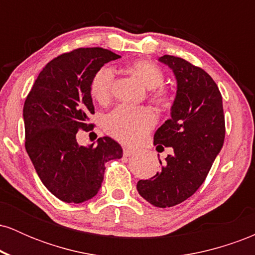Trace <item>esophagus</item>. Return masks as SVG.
Instances as JSON below:
<instances>
[{
  "mask_svg": "<svg viewBox=\"0 0 255 255\" xmlns=\"http://www.w3.org/2000/svg\"><path fill=\"white\" fill-rule=\"evenodd\" d=\"M134 151L129 147H124V156L125 157H129L130 154H133Z\"/></svg>",
  "mask_w": 255,
  "mask_h": 255,
  "instance_id": "esophagus-1",
  "label": "esophagus"
}]
</instances>
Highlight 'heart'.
<instances>
[{
	"label": "heart",
	"mask_w": 255,
	"mask_h": 255,
	"mask_svg": "<svg viewBox=\"0 0 255 255\" xmlns=\"http://www.w3.org/2000/svg\"><path fill=\"white\" fill-rule=\"evenodd\" d=\"M129 71L140 79L147 89L150 98L157 105L170 104L172 95L162 86L164 73L147 60H139L130 64ZM115 71L109 66H103L93 74L90 83V93L99 103H107L113 93ZM156 125V115L147 107L119 105L104 116L103 127L108 134L125 144H134L141 140Z\"/></svg>",
	"instance_id": "1"
}]
</instances>
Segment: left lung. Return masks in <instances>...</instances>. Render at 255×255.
I'll return each mask as SVG.
<instances>
[{
  "label": "left lung",
  "instance_id": "8db88e82",
  "mask_svg": "<svg viewBox=\"0 0 255 255\" xmlns=\"http://www.w3.org/2000/svg\"><path fill=\"white\" fill-rule=\"evenodd\" d=\"M177 80L171 119L154 133V145L174 148L159 160L162 169L136 184L139 194L153 206L171 207L187 200L204 183L225 136L223 102L217 84L200 67L164 55ZM164 148V147H163Z\"/></svg>",
  "mask_w": 255,
  "mask_h": 255
}]
</instances>
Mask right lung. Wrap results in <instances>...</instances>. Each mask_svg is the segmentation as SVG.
<instances>
[{"label":"right lung","instance_id":"1","mask_svg":"<svg viewBox=\"0 0 255 255\" xmlns=\"http://www.w3.org/2000/svg\"><path fill=\"white\" fill-rule=\"evenodd\" d=\"M121 56L103 48H79L46 64L24 104L25 148L38 176L64 203H84L97 194L105 163L122 157V148L109 136L97 145L79 146L77 133L89 124L95 107L90 83L97 69Z\"/></svg>","mask_w":255,"mask_h":255}]
</instances>
